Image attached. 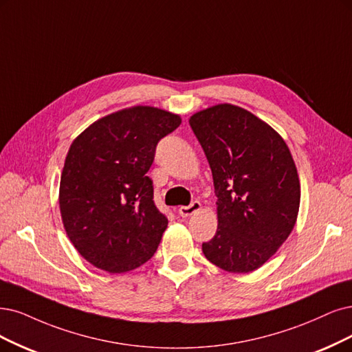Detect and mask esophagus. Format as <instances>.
Returning a JSON list of instances; mask_svg holds the SVG:
<instances>
[{"label": "esophagus", "mask_w": 352, "mask_h": 352, "mask_svg": "<svg viewBox=\"0 0 352 352\" xmlns=\"http://www.w3.org/2000/svg\"><path fill=\"white\" fill-rule=\"evenodd\" d=\"M200 210H201L200 201H192L190 206H181L178 209V214L183 216V217H188V216L197 213Z\"/></svg>", "instance_id": "esophagus-1"}]
</instances>
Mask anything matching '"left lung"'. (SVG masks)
<instances>
[{
    "label": "left lung",
    "mask_w": 352,
    "mask_h": 352,
    "mask_svg": "<svg viewBox=\"0 0 352 352\" xmlns=\"http://www.w3.org/2000/svg\"><path fill=\"white\" fill-rule=\"evenodd\" d=\"M188 122L217 197V230L203 254L233 274L255 271L296 225L300 181L292 152L268 123L229 102L194 113Z\"/></svg>",
    "instance_id": "1"
}]
</instances>
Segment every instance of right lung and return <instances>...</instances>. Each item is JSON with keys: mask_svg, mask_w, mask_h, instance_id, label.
<instances>
[{"mask_svg": "<svg viewBox=\"0 0 352 352\" xmlns=\"http://www.w3.org/2000/svg\"><path fill=\"white\" fill-rule=\"evenodd\" d=\"M181 117L151 106L104 116L71 143L59 186L65 232L89 264L132 271L153 256L168 219L153 203L146 175L155 148Z\"/></svg>", "mask_w": 352, "mask_h": 352, "instance_id": "add662e5", "label": "right lung"}]
</instances>
